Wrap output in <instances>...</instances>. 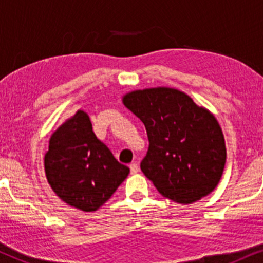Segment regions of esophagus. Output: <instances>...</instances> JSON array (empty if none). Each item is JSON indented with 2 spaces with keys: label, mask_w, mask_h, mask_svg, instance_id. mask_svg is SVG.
I'll list each match as a JSON object with an SVG mask.
<instances>
[{
  "label": "esophagus",
  "mask_w": 263,
  "mask_h": 263,
  "mask_svg": "<svg viewBox=\"0 0 263 263\" xmlns=\"http://www.w3.org/2000/svg\"><path fill=\"white\" fill-rule=\"evenodd\" d=\"M129 171H131V173L132 174H136L137 173L138 171H140V167H138V164L137 163H131V164H129Z\"/></svg>",
  "instance_id": "obj_1"
}]
</instances>
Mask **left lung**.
Masks as SVG:
<instances>
[{"mask_svg":"<svg viewBox=\"0 0 263 263\" xmlns=\"http://www.w3.org/2000/svg\"><path fill=\"white\" fill-rule=\"evenodd\" d=\"M123 104L146 127L149 146L141 170L163 197L190 204L215 189L226 148L221 128L209 111L170 87L129 92Z\"/></svg>","mask_w":263,"mask_h":263,"instance_id":"1","label":"left lung"}]
</instances>
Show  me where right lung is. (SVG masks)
<instances>
[{
  "label": "right lung",
  "mask_w": 263,
  "mask_h": 263,
  "mask_svg": "<svg viewBox=\"0 0 263 263\" xmlns=\"http://www.w3.org/2000/svg\"><path fill=\"white\" fill-rule=\"evenodd\" d=\"M44 168L54 193L83 211L100 208L129 173V168L98 140L84 111H78L54 132Z\"/></svg>",
  "instance_id": "add662e5"
}]
</instances>
